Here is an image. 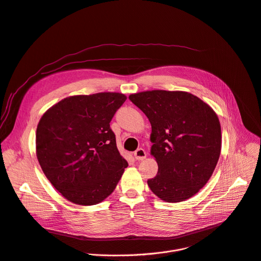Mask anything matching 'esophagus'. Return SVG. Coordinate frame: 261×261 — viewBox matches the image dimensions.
<instances>
[{
	"label": "esophagus",
	"instance_id": "1",
	"mask_svg": "<svg viewBox=\"0 0 261 261\" xmlns=\"http://www.w3.org/2000/svg\"><path fill=\"white\" fill-rule=\"evenodd\" d=\"M134 157L136 160H144L147 157V153L144 149L140 148L134 152Z\"/></svg>",
	"mask_w": 261,
	"mask_h": 261
}]
</instances>
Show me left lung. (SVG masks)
Masks as SVG:
<instances>
[{"mask_svg":"<svg viewBox=\"0 0 261 261\" xmlns=\"http://www.w3.org/2000/svg\"><path fill=\"white\" fill-rule=\"evenodd\" d=\"M152 126L151 154L157 175L151 191L170 203L185 201L208 182L220 158L222 132L210 106L185 91L151 90L131 94Z\"/></svg>","mask_w":261,"mask_h":261,"instance_id":"1","label":"left lung"}]
</instances>
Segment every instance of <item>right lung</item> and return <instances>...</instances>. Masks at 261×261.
I'll return each instance as SVG.
<instances>
[{
	"label": "right lung",
	"mask_w": 261,
	"mask_h": 261,
	"mask_svg": "<svg viewBox=\"0 0 261 261\" xmlns=\"http://www.w3.org/2000/svg\"><path fill=\"white\" fill-rule=\"evenodd\" d=\"M126 99L118 92L69 97L40 118L36 129L38 162L68 201L86 206L102 202L128 167L110 128Z\"/></svg>",
	"instance_id": "add662e5"
}]
</instances>
